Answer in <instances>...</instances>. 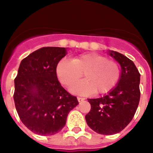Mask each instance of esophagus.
<instances>
[{
    "mask_svg": "<svg viewBox=\"0 0 153 153\" xmlns=\"http://www.w3.org/2000/svg\"><path fill=\"white\" fill-rule=\"evenodd\" d=\"M84 100H85V98H81V97H78V102H81V101H84Z\"/></svg>",
    "mask_w": 153,
    "mask_h": 153,
    "instance_id": "34e87169",
    "label": "esophagus"
}]
</instances>
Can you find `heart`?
<instances>
[{
	"instance_id": "heart-1",
	"label": "heart",
	"mask_w": 153,
	"mask_h": 153,
	"mask_svg": "<svg viewBox=\"0 0 153 153\" xmlns=\"http://www.w3.org/2000/svg\"><path fill=\"white\" fill-rule=\"evenodd\" d=\"M56 73L59 81L69 86L83 76L86 79L74 84L71 92L87 95L103 94L113 89L120 78L118 63L97 53L83 54L72 60L63 59L58 64Z\"/></svg>"
}]
</instances>
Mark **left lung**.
I'll return each mask as SVG.
<instances>
[{
  "label": "left lung",
  "instance_id": "8db88e82",
  "mask_svg": "<svg viewBox=\"0 0 153 153\" xmlns=\"http://www.w3.org/2000/svg\"><path fill=\"white\" fill-rule=\"evenodd\" d=\"M120 64L121 74L116 86L104 96L89 99L91 109L85 118L88 126L101 135L121 132L133 118L140 101V75L135 64L122 54L109 50Z\"/></svg>",
  "mask_w": 153,
  "mask_h": 153
}]
</instances>
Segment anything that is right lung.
<instances>
[{
	"label": "right lung",
	"instance_id": "add662e5",
	"mask_svg": "<svg viewBox=\"0 0 153 153\" xmlns=\"http://www.w3.org/2000/svg\"><path fill=\"white\" fill-rule=\"evenodd\" d=\"M66 54L64 47L41 48L24 58L18 68L13 95L15 108L23 124L38 135L59 132L69 112L78 104L57 77V65Z\"/></svg>",
	"mask_w": 153,
	"mask_h": 153
}]
</instances>
